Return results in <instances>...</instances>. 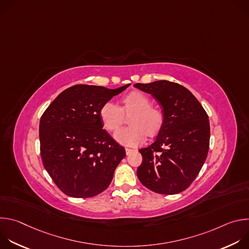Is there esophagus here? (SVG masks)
Masks as SVG:
<instances>
[{
    "label": "esophagus",
    "instance_id": "esophagus-1",
    "mask_svg": "<svg viewBox=\"0 0 249 249\" xmlns=\"http://www.w3.org/2000/svg\"><path fill=\"white\" fill-rule=\"evenodd\" d=\"M125 152H126V155H129V154H131V153L133 152V150H131V149H129V148H126V149H125Z\"/></svg>",
    "mask_w": 249,
    "mask_h": 249
}]
</instances>
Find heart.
<instances>
[{
  "label": "heart",
  "instance_id": "b5f03b06",
  "mask_svg": "<svg viewBox=\"0 0 249 249\" xmlns=\"http://www.w3.org/2000/svg\"><path fill=\"white\" fill-rule=\"evenodd\" d=\"M151 99L143 92L132 91L122 98L119 107L112 101L105 102L99 110V117L103 127L109 131L117 130L124 122L125 115L129 118L128 128L119 129L114 134V139L119 144L128 147H137L143 144L146 135L156 136L162 128V111L151 105Z\"/></svg>",
  "mask_w": 249,
  "mask_h": 249
}]
</instances>
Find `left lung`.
Masks as SVG:
<instances>
[{
    "label": "left lung",
    "mask_w": 249,
    "mask_h": 249,
    "mask_svg": "<svg viewBox=\"0 0 249 249\" xmlns=\"http://www.w3.org/2000/svg\"><path fill=\"white\" fill-rule=\"evenodd\" d=\"M134 87L152 94L164 117L154 143L139 151L143 161L137 169L138 178L156 193H180L193 182L206 160L209 117L192 92L181 85L157 81Z\"/></svg>",
    "instance_id": "8db88e82"
}]
</instances>
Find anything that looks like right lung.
Wrapping results in <instances>:
<instances>
[{"label":"right lung","mask_w":249,"mask_h":249,"mask_svg":"<svg viewBox=\"0 0 249 249\" xmlns=\"http://www.w3.org/2000/svg\"><path fill=\"white\" fill-rule=\"evenodd\" d=\"M129 85L110 89L76 85L62 91L39 123L43 165L58 188L74 198L93 197L107 188L126 156L103 130L101 106Z\"/></svg>","instance_id":"right-lung-1"}]
</instances>
